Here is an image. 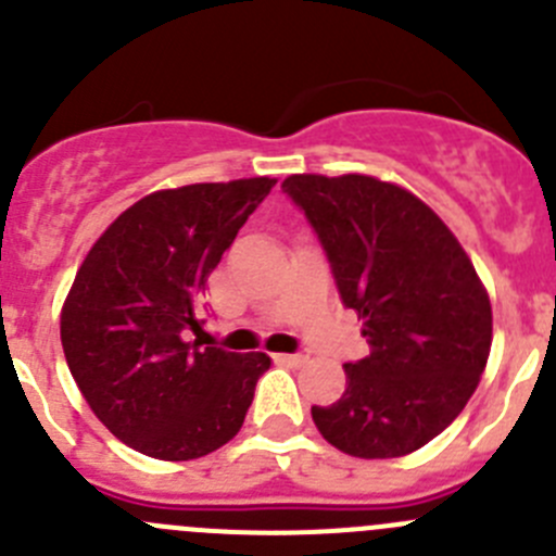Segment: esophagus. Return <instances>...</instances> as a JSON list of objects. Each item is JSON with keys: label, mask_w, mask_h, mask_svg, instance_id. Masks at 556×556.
Wrapping results in <instances>:
<instances>
[{"label": "esophagus", "mask_w": 556, "mask_h": 556, "mask_svg": "<svg viewBox=\"0 0 556 556\" xmlns=\"http://www.w3.org/2000/svg\"><path fill=\"white\" fill-rule=\"evenodd\" d=\"M311 354L305 352H294V354H275V361H281V363H289V366H303L305 361H308Z\"/></svg>", "instance_id": "obj_1"}]
</instances>
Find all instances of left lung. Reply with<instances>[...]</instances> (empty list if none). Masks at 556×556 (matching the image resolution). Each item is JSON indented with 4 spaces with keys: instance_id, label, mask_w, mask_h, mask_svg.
Wrapping results in <instances>:
<instances>
[{
    "instance_id": "left-lung-1",
    "label": "left lung",
    "mask_w": 556,
    "mask_h": 556,
    "mask_svg": "<svg viewBox=\"0 0 556 556\" xmlns=\"http://www.w3.org/2000/svg\"><path fill=\"white\" fill-rule=\"evenodd\" d=\"M281 188L371 346L343 366L336 404L311 406L316 428L357 458L420 451L462 415L489 361L491 303L472 262L440 215L393 182L292 174Z\"/></svg>"
}]
</instances>
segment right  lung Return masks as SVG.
Here are the masks:
<instances>
[{
    "label": "right lung",
    "mask_w": 556,
    "mask_h": 556,
    "mask_svg": "<svg viewBox=\"0 0 556 556\" xmlns=\"http://www.w3.org/2000/svg\"><path fill=\"white\" fill-rule=\"evenodd\" d=\"M275 179L155 190L100 235L62 305V349L98 420L144 456L190 462L235 437L269 368L188 341L195 300Z\"/></svg>",
    "instance_id": "1"
}]
</instances>
